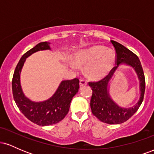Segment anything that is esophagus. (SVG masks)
I'll return each mask as SVG.
<instances>
[{
	"label": "esophagus",
	"mask_w": 154,
	"mask_h": 154,
	"mask_svg": "<svg viewBox=\"0 0 154 154\" xmlns=\"http://www.w3.org/2000/svg\"><path fill=\"white\" fill-rule=\"evenodd\" d=\"M86 85H87V82H86L85 79H81V80L79 81V87H85V86Z\"/></svg>",
	"instance_id": "obj_1"
}]
</instances>
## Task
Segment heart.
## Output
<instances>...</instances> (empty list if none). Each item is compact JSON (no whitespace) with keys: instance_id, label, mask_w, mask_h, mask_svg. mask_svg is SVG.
I'll return each mask as SVG.
<instances>
[{"instance_id":"heart-1","label":"heart","mask_w":154,"mask_h":154,"mask_svg":"<svg viewBox=\"0 0 154 154\" xmlns=\"http://www.w3.org/2000/svg\"><path fill=\"white\" fill-rule=\"evenodd\" d=\"M74 65L85 66L88 77L95 80L105 78L111 72L116 63V54L112 49L102 45H93L78 51L74 56Z\"/></svg>"}]
</instances>
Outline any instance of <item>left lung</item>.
Returning <instances> with one entry per match:
<instances>
[{
    "label": "left lung",
    "instance_id": "1",
    "mask_svg": "<svg viewBox=\"0 0 154 154\" xmlns=\"http://www.w3.org/2000/svg\"><path fill=\"white\" fill-rule=\"evenodd\" d=\"M116 53V66L107 77L98 82H89L93 91L91 108L93 114L104 123L118 125L126 122L137 111L143 100L145 93V76L140 61L137 56L126 47L111 40ZM130 66L134 69L139 81V99L133 107L125 108L118 105L111 98L110 86L120 66Z\"/></svg>",
    "mask_w": 154,
    "mask_h": 154
}]
</instances>
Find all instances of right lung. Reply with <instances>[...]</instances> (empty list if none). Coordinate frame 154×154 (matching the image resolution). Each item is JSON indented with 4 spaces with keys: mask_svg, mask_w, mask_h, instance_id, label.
Here are the masks:
<instances>
[{
    "mask_svg": "<svg viewBox=\"0 0 154 154\" xmlns=\"http://www.w3.org/2000/svg\"><path fill=\"white\" fill-rule=\"evenodd\" d=\"M50 44L42 42L23 55L12 79L14 99L19 110L28 119L40 126H48L61 121L68 113L72 98L79 89V81L75 78L61 81L52 96L43 101L32 100L24 93L21 85V72L26 59L38 51L51 50Z\"/></svg>",
    "mask_w": 154,
    "mask_h": 154,
    "instance_id": "add662e5",
    "label": "right lung"
}]
</instances>
